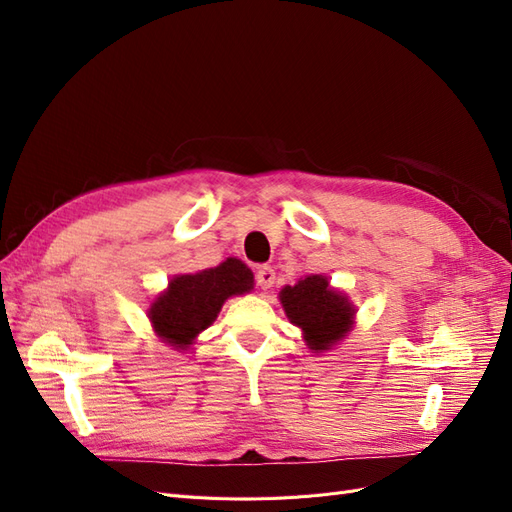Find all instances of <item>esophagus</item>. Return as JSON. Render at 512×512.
Segmentation results:
<instances>
[{"instance_id":"esophagus-1","label":"esophagus","mask_w":512,"mask_h":512,"mask_svg":"<svg viewBox=\"0 0 512 512\" xmlns=\"http://www.w3.org/2000/svg\"><path fill=\"white\" fill-rule=\"evenodd\" d=\"M256 284L262 290L271 288L275 284V271L271 267H258V271H256Z\"/></svg>"}]
</instances>
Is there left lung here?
Here are the masks:
<instances>
[{
  "instance_id": "obj_1",
  "label": "left lung",
  "mask_w": 512,
  "mask_h": 512,
  "mask_svg": "<svg viewBox=\"0 0 512 512\" xmlns=\"http://www.w3.org/2000/svg\"><path fill=\"white\" fill-rule=\"evenodd\" d=\"M280 301L288 320L303 331L309 350L324 352L348 335L354 307L346 294L329 286L324 275H307L294 286H284Z\"/></svg>"
}]
</instances>
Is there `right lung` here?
Returning <instances> with one entry per match:
<instances>
[{
  "mask_svg": "<svg viewBox=\"0 0 512 512\" xmlns=\"http://www.w3.org/2000/svg\"><path fill=\"white\" fill-rule=\"evenodd\" d=\"M254 275L239 258L213 269L175 275L149 307V320L164 344L188 350L200 331L211 327L226 299L250 292Z\"/></svg>",
  "mask_w": 512,
  "mask_h": 512,
  "instance_id": "add662e5",
  "label": "right lung"
}]
</instances>
